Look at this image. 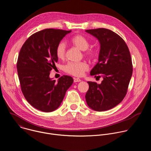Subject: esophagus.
<instances>
[{"label":"esophagus","mask_w":151,"mask_h":151,"mask_svg":"<svg viewBox=\"0 0 151 151\" xmlns=\"http://www.w3.org/2000/svg\"><path fill=\"white\" fill-rule=\"evenodd\" d=\"M80 81H81V79L78 78H74V82H80Z\"/></svg>","instance_id":"esophagus-1"}]
</instances>
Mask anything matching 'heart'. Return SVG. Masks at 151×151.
Here are the masks:
<instances>
[{"label":"heart","mask_w":151,"mask_h":151,"mask_svg":"<svg viewBox=\"0 0 151 151\" xmlns=\"http://www.w3.org/2000/svg\"><path fill=\"white\" fill-rule=\"evenodd\" d=\"M70 43L81 50L83 51V55L89 58L94 59L97 55V50L94 47H89L88 39L82 35H76L70 40ZM66 45L63 42L58 43L55 48V54L60 60H63L66 57ZM89 69L88 64L85 61L80 62H69L64 66V71L66 73L77 77L83 75L85 72Z\"/></svg>","instance_id":"obj_1"}]
</instances>
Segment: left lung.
<instances>
[{
	"mask_svg": "<svg viewBox=\"0 0 151 151\" xmlns=\"http://www.w3.org/2000/svg\"><path fill=\"white\" fill-rule=\"evenodd\" d=\"M86 32L100 44L99 61L90 74H101L103 80L101 84L87 82L89 89L85 99L92 109L104 111L117 106L126 96L133 73L131 55L124 39L113 31L99 28Z\"/></svg>",
	"mask_w": 151,
	"mask_h": 151,
	"instance_id": "left-lung-1",
	"label": "left lung"
}]
</instances>
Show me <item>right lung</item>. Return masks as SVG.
<instances>
[{"label": "right lung", "mask_w": 151, "mask_h": 151, "mask_svg": "<svg viewBox=\"0 0 151 151\" xmlns=\"http://www.w3.org/2000/svg\"><path fill=\"white\" fill-rule=\"evenodd\" d=\"M71 30L47 29L32 35L21 47L17 63L20 87L26 100L35 108L45 112L60 106L73 78L61 76L58 82L50 78L58 58L55 48Z\"/></svg>", "instance_id": "add662e5"}]
</instances>
